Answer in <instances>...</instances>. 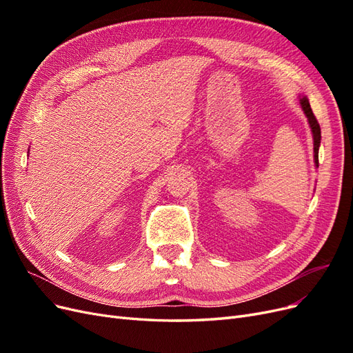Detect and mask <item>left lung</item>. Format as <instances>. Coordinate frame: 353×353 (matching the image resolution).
I'll list each match as a JSON object with an SVG mask.
<instances>
[{"mask_svg":"<svg viewBox=\"0 0 353 353\" xmlns=\"http://www.w3.org/2000/svg\"><path fill=\"white\" fill-rule=\"evenodd\" d=\"M299 101H301L302 110H303L305 116L307 117L309 126H311L312 138H314V162H315V166L318 168V150H319V144H321V128H319L316 117L312 113L311 104H309V100L305 97V95H302L301 100H299Z\"/></svg>","mask_w":353,"mask_h":353,"instance_id":"obj_1","label":"left lung"}]
</instances>
